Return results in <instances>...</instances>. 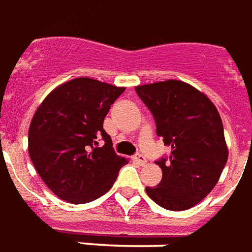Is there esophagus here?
<instances>
[{"instance_id":"1","label":"esophagus","mask_w":252,"mask_h":252,"mask_svg":"<svg viewBox=\"0 0 252 252\" xmlns=\"http://www.w3.org/2000/svg\"><path fill=\"white\" fill-rule=\"evenodd\" d=\"M133 160H135L137 164H140V165H144V164H147V159H145V156L141 154L135 155V156H133Z\"/></svg>"}]
</instances>
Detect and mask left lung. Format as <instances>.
Here are the masks:
<instances>
[{"label":"left lung","instance_id":"left-lung-1","mask_svg":"<svg viewBox=\"0 0 252 252\" xmlns=\"http://www.w3.org/2000/svg\"><path fill=\"white\" fill-rule=\"evenodd\" d=\"M135 89L154 115L158 136L171 147L168 159L156 161L161 182L145 191L165 210H188L211 192L228 159L220 115L204 93L179 80Z\"/></svg>","mask_w":252,"mask_h":252}]
</instances>
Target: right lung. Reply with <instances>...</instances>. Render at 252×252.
<instances>
[{"label":"right lung","mask_w":252,"mask_h":252,"mask_svg":"<svg viewBox=\"0 0 252 252\" xmlns=\"http://www.w3.org/2000/svg\"><path fill=\"white\" fill-rule=\"evenodd\" d=\"M123 87L79 77L44 98L32 119L28 151L34 168L56 196L74 204L96 200L112 188L128 163L115 154L102 128ZM100 137L106 144L97 147Z\"/></svg>","instance_id":"add662e5"}]
</instances>
